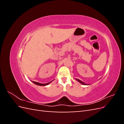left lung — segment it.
<instances>
[{
  "label": "left lung",
  "instance_id": "8db88e82",
  "mask_svg": "<svg viewBox=\"0 0 124 124\" xmlns=\"http://www.w3.org/2000/svg\"><path fill=\"white\" fill-rule=\"evenodd\" d=\"M76 80L78 81V82H79L80 83H81V84H83V85H87V84H85V83H84V82H83L82 81H81V80H78V78H76Z\"/></svg>",
  "mask_w": 124,
  "mask_h": 124
}]
</instances>
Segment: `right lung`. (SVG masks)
Listing matches in <instances>:
<instances>
[{
    "label": "right lung",
    "mask_w": 124,
    "mask_h": 124,
    "mask_svg": "<svg viewBox=\"0 0 124 124\" xmlns=\"http://www.w3.org/2000/svg\"><path fill=\"white\" fill-rule=\"evenodd\" d=\"M52 81H51V82H48V83H46V84L40 83H38V82H34V81H32V82H33V83H34V84H36V85H40V86H46V85H48V84H49Z\"/></svg>",
    "instance_id": "right-lung-1"
}]
</instances>
